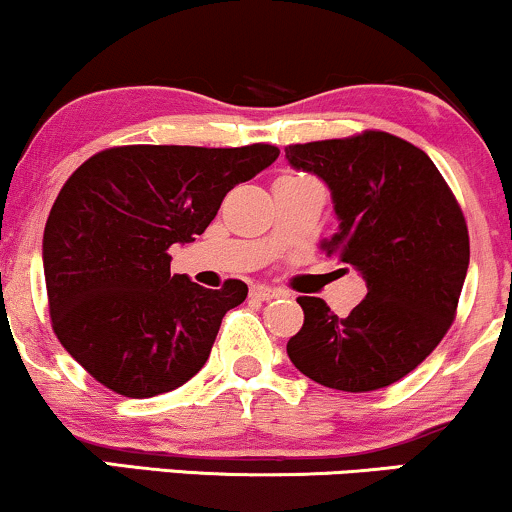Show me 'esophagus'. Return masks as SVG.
I'll list each match as a JSON object with an SVG mask.
<instances>
[{"instance_id": "1", "label": "esophagus", "mask_w": 512, "mask_h": 512, "mask_svg": "<svg viewBox=\"0 0 512 512\" xmlns=\"http://www.w3.org/2000/svg\"><path fill=\"white\" fill-rule=\"evenodd\" d=\"M279 296H284V291L269 289V286H252L250 289V298H255V301H272Z\"/></svg>"}]
</instances>
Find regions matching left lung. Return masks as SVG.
I'll list each match as a JSON object with an SVG mask.
<instances>
[{
    "instance_id": "obj_1",
    "label": "left lung",
    "mask_w": 512,
    "mask_h": 512,
    "mask_svg": "<svg viewBox=\"0 0 512 512\" xmlns=\"http://www.w3.org/2000/svg\"><path fill=\"white\" fill-rule=\"evenodd\" d=\"M293 168L327 182L339 231L322 243L366 279V298L337 317L301 296L305 320L286 344L315 383L370 392L411 373L450 330L469 267L467 221L436 163L395 134L286 146Z\"/></svg>"
}]
</instances>
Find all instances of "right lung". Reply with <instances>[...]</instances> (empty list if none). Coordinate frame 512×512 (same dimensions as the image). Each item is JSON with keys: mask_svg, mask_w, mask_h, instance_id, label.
<instances>
[{"mask_svg": "<svg viewBox=\"0 0 512 512\" xmlns=\"http://www.w3.org/2000/svg\"><path fill=\"white\" fill-rule=\"evenodd\" d=\"M276 156L272 144H129L69 175L45 223V286L52 330L91 378L146 399L199 373L248 286L214 291L170 274L168 250L202 236L223 197Z\"/></svg>", "mask_w": 512, "mask_h": 512, "instance_id": "obj_1", "label": "right lung"}]
</instances>
